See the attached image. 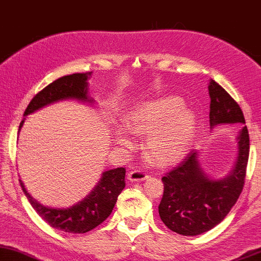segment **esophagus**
Segmentation results:
<instances>
[{"mask_svg": "<svg viewBox=\"0 0 261 261\" xmlns=\"http://www.w3.org/2000/svg\"><path fill=\"white\" fill-rule=\"evenodd\" d=\"M147 174L141 170H134L127 173V179L130 181H143L147 179Z\"/></svg>", "mask_w": 261, "mask_h": 261, "instance_id": "1", "label": "esophagus"}]
</instances>
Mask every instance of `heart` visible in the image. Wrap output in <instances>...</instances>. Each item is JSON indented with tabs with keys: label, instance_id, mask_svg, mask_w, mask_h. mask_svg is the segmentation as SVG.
I'll list each match as a JSON object with an SVG mask.
<instances>
[{
	"label": "heart",
	"instance_id": "heart-1",
	"mask_svg": "<svg viewBox=\"0 0 261 261\" xmlns=\"http://www.w3.org/2000/svg\"><path fill=\"white\" fill-rule=\"evenodd\" d=\"M124 125L135 137L147 135L144 150L150 159L163 166L180 162L196 134V116L180 98L158 97L142 102L124 116ZM120 146L132 147L134 141L125 131H115Z\"/></svg>",
	"mask_w": 261,
	"mask_h": 261
}]
</instances>
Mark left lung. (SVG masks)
Masks as SVG:
<instances>
[{
  "instance_id": "obj_1",
  "label": "left lung",
  "mask_w": 261,
  "mask_h": 261,
  "mask_svg": "<svg viewBox=\"0 0 261 261\" xmlns=\"http://www.w3.org/2000/svg\"><path fill=\"white\" fill-rule=\"evenodd\" d=\"M210 126L245 124L238 103L224 88L210 80ZM250 153V136L246 126L237 137V159L232 170L220 179L205 173L199 151L193 150L179 165L162 178L164 193L158 206L159 216L171 231L182 236L207 232L224 220L243 191Z\"/></svg>"
}]
</instances>
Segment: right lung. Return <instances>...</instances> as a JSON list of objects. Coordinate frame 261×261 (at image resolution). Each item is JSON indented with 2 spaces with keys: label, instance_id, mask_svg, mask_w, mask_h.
Instances as JSON below:
<instances>
[{
  "label": "right lung",
  "instance_id": "obj_1",
  "mask_svg": "<svg viewBox=\"0 0 261 261\" xmlns=\"http://www.w3.org/2000/svg\"><path fill=\"white\" fill-rule=\"evenodd\" d=\"M91 73L92 71L72 73L54 81L31 99L23 116L27 117L37 110H41L42 108L61 100L71 99L82 103L95 104V100L88 95V80L91 77ZM24 120L25 118H23L19 123L18 134ZM19 184L29 203L42 219H44L54 228L77 234L91 231L111 215L118 196L125 188V169L117 168L104 171L99 181L95 185L92 191L85 196L84 199L65 208L50 207L41 204L27 191L22 180H19Z\"/></svg>",
  "mask_w": 261,
  "mask_h": 261
}]
</instances>
